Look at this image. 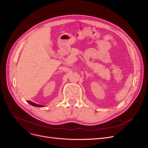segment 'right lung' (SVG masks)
<instances>
[{
  "label": "right lung",
  "mask_w": 148,
  "mask_h": 148,
  "mask_svg": "<svg viewBox=\"0 0 148 148\" xmlns=\"http://www.w3.org/2000/svg\"><path fill=\"white\" fill-rule=\"evenodd\" d=\"M27 102L29 103V104L32 105V106H35V107H44V106L39 105V104H36V103H34V102H31V101H27Z\"/></svg>",
  "instance_id": "obj_1"
}]
</instances>
